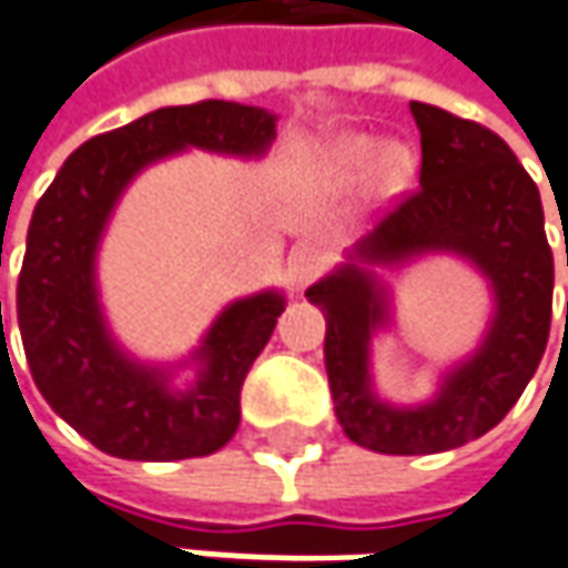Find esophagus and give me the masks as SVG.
I'll use <instances>...</instances> for the list:
<instances>
[{
	"instance_id": "obj_1",
	"label": "esophagus",
	"mask_w": 568,
	"mask_h": 568,
	"mask_svg": "<svg viewBox=\"0 0 568 568\" xmlns=\"http://www.w3.org/2000/svg\"><path fill=\"white\" fill-rule=\"evenodd\" d=\"M320 270H323V254L311 248V245H301V248L288 254V283H292L295 292L314 283Z\"/></svg>"
}]
</instances>
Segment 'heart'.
<instances>
[{
	"label": "heart",
	"mask_w": 568,
	"mask_h": 568,
	"mask_svg": "<svg viewBox=\"0 0 568 568\" xmlns=\"http://www.w3.org/2000/svg\"><path fill=\"white\" fill-rule=\"evenodd\" d=\"M366 170L371 171L366 174L369 195L385 202V199L397 195L414 176V154L400 142L379 145L366 133H345V136L333 139L320 154V180L326 186H351L364 176Z\"/></svg>",
	"instance_id": "b5f03b06"
}]
</instances>
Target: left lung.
Wrapping results in <instances>:
<instances>
[{"label":"left lung","instance_id":"1","mask_svg":"<svg viewBox=\"0 0 568 568\" xmlns=\"http://www.w3.org/2000/svg\"><path fill=\"white\" fill-rule=\"evenodd\" d=\"M423 168L397 204L304 298L326 316V376L335 416L376 454H438L495 429L541 364L554 304V254L538 186L488 126L410 102ZM432 253L466 260L493 288V316L473 355L448 367L432 398L392 405L372 382V338L394 325V300L375 273Z\"/></svg>","mask_w":568,"mask_h":568}]
</instances>
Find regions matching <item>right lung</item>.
<instances>
[{"instance_id":"obj_1","label":"right lung","mask_w":568,"mask_h":568,"mask_svg":"<svg viewBox=\"0 0 568 568\" xmlns=\"http://www.w3.org/2000/svg\"><path fill=\"white\" fill-rule=\"evenodd\" d=\"M276 114L239 102L158 108L83 142L61 164L27 230L18 326L40 395L87 442L121 460L207 457L239 429V392L285 311L280 288L230 301L199 348L149 364L123 348L99 295V248L123 192L145 168L189 149L257 161ZM2 307V304H0ZM180 368L196 376L172 382Z\"/></svg>"}]
</instances>
